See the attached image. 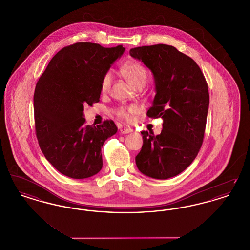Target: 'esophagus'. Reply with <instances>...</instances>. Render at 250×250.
Instances as JSON below:
<instances>
[{
    "mask_svg": "<svg viewBox=\"0 0 250 250\" xmlns=\"http://www.w3.org/2000/svg\"><path fill=\"white\" fill-rule=\"evenodd\" d=\"M120 132L122 133V134H128V133H131L132 132V129H128V128H122Z\"/></svg>",
    "mask_w": 250,
    "mask_h": 250,
    "instance_id": "34e87169",
    "label": "esophagus"
}]
</instances>
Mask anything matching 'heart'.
<instances>
[{
	"instance_id": "b5f03b06",
	"label": "heart",
	"mask_w": 250,
	"mask_h": 250,
	"mask_svg": "<svg viewBox=\"0 0 250 250\" xmlns=\"http://www.w3.org/2000/svg\"><path fill=\"white\" fill-rule=\"evenodd\" d=\"M122 71L127 81L130 83L131 85L134 87L140 85V84L146 83L147 82V71L144 68L143 64L139 62H128L125 63L122 67ZM113 80V73L110 70L106 72L100 83V90L102 93H106L109 88L110 85L112 83ZM139 110V107L135 105H132L129 107H120L114 110V113L117 115V117L120 119L125 120V121H130L131 115L136 113Z\"/></svg>"
}]
</instances>
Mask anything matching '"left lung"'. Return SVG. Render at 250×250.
<instances>
[{
  "mask_svg": "<svg viewBox=\"0 0 250 250\" xmlns=\"http://www.w3.org/2000/svg\"><path fill=\"white\" fill-rule=\"evenodd\" d=\"M129 53L154 75L156 94L147 116L163 119L159 135L142 132L143 147L136 164L148 177H174L190 165L202 147L208 85L196 62L172 46H143L131 48Z\"/></svg>",
  "mask_w": 250,
  "mask_h": 250,
  "instance_id": "left-lung-1",
  "label": "left lung"
}]
</instances>
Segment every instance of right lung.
Wrapping results in <instances>:
<instances>
[{
	"label": "right lung",
	"mask_w": 250,
	"mask_h": 250,
	"mask_svg": "<svg viewBox=\"0 0 250 250\" xmlns=\"http://www.w3.org/2000/svg\"><path fill=\"white\" fill-rule=\"evenodd\" d=\"M125 49L89 42L64 47L36 83V138L48 162L65 176L89 178L102 168L101 148L117 126L111 120L85 125L84 105L99 101L101 79Z\"/></svg>",
	"instance_id": "obj_1"
}]
</instances>
